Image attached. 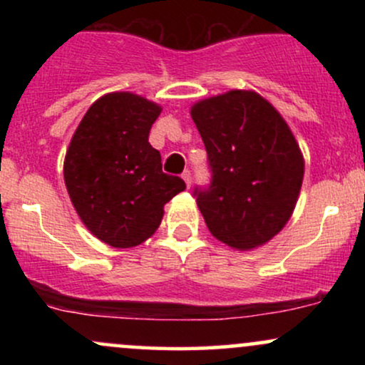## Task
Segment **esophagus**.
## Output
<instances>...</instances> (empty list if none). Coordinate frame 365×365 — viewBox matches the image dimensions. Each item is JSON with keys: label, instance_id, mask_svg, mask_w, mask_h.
<instances>
[{"label": "esophagus", "instance_id": "esophagus-1", "mask_svg": "<svg viewBox=\"0 0 365 365\" xmlns=\"http://www.w3.org/2000/svg\"><path fill=\"white\" fill-rule=\"evenodd\" d=\"M182 178H183V182L187 183V187H190V183H192V173L188 170H185L182 173Z\"/></svg>", "mask_w": 365, "mask_h": 365}]
</instances>
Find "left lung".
I'll use <instances>...</instances> for the list:
<instances>
[{
  "mask_svg": "<svg viewBox=\"0 0 365 365\" xmlns=\"http://www.w3.org/2000/svg\"><path fill=\"white\" fill-rule=\"evenodd\" d=\"M211 168L194 195L212 237L238 250L266 244L290 220L304 158L290 127L254 91H230L190 110Z\"/></svg>",
  "mask_w": 365,
  "mask_h": 365,
  "instance_id": "1",
  "label": "left lung"
}]
</instances>
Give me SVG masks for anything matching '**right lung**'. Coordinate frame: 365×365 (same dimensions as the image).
I'll return each instance as SVG.
<instances>
[{
    "label": "right lung",
    "mask_w": 365,
    "mask_h": 365,
    "mask_svg": "<svg viewBox=\"0 0 365 365\" xmlns=\"http://www.w3.org/2000/svg\"><path fill=\"white\" fill-rule=\"evenodd\" d=\"M161 106L132 92H110L87 110L65 156L63 175L82 223L116 249L145 242L163 207L185 190L180 177L163 173L149 132Z\"/></svg>",
    "instance_id": "add662e5"
}]
</instances>
